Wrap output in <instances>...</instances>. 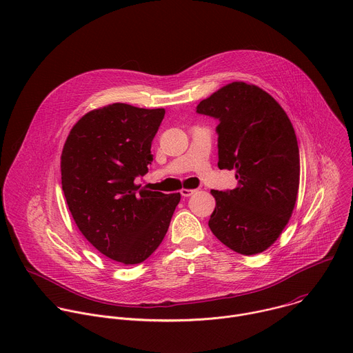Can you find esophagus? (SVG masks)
Here are the masks:
<instances>
[{"instance_id": "esophagus-1", "label": "esophagus", "mask_w": 353, "mask_h": 353, "mask_svg": "<svg viewBox=\"0 0 353 353\" xmlns=\"http://www.w3.org/2000/svg\"><path fill=\"white\" fill-rule=\"evenodd\" d=\"M180 192H181V195H183V196H190V195H192V194L195 192V190H188V188H183V190H181Z\"/></svg>"}]
</instances>
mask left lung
Returning a JSON list of instances; mask_svg holds the SVG:
<instances>
[{
    "instance_id": "obj_1",
    "label": "left lung",
    "mask_w": 353,
    "mask_h": 353,
    "mask_svg": "<svg viewBox=\"0 0 353 353\" xmlns=\"http://www.w3.org/2000/svg\"><path fill=\"white\" fill-rule=\"evenodd\" d=\"M196 113L219 120V169L236 172L237 187L212 190V233L243 256L259 254L292 216L300 179L293 125L276 100L256 85L232 82L201 100Z\"/></svg>"
}]
</instances>
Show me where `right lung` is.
Wrapping results in <instances>:
<instances>
[{
    "mask_svg": "<svg viewBox=\"0 0 353 353\" xmlns=\"http://www.w3.org/2000/svg\"><path fill=\"white\" fill-rule=\"evenodd\" d=\"M165 109L113 103L86 113L61 154V184L70 212L86 240L106 257L145 261L162 243L180 194L135 184L152 163L150 145Z\"/></svg>",
    "mask_w": 353,
    "mask_h": 353,
    "instance_id": "add662e5",
    "label": "right lung"
}]
</instances>
